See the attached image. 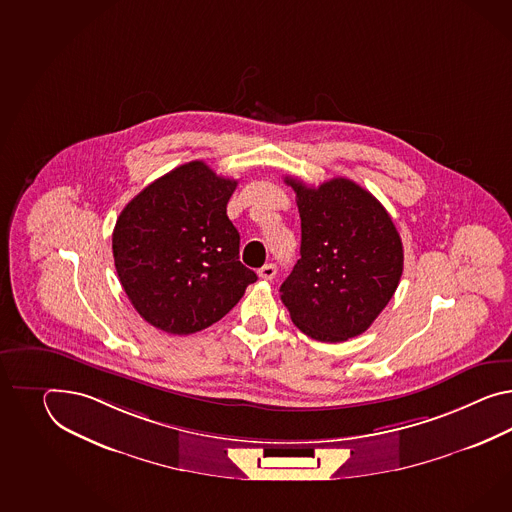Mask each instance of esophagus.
<instances>
[{"label": "esophagus", "mask_w": 512, "mask_h": 512, "mask_svg": "<svg viewBox=\"0 0 512 512\" xmlns=\"http://www.w3.org/2000/svg\"><path fill=\"white\" fill-rule=\"evenodd\" d=\"M275 272H277V268H275V264L272 262H268V264H264L262 268H259V277L264 279V281H272L275 277Z\"/></svg>", "instance_id": "34e87169"}]
</instances>
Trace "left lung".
I'll return each mask as SVG.
<instances>
[{
  "instance_id": "left-lung-1",
  "label": "left lung",
  "mask_w": 512,
  "mask_h": 512,
  "mask_svg": "<svg viewBox=\"0 0 512 512\" xmlns=\"http://www.w3.org/2000/svg\"><path fill=\"white\" fill-rule=\"evenodd\" d=\"M301 218L300 261L279 288L294 325L344 342L374 324L403 272V244L387 209L346 177L320 187L285 177Z\"/></svg>"
}]
</instances>
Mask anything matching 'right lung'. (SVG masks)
<instances>
[{"mask_svg": "<svg viewBox=\"0 0 512 512\" xmlns=\"http://www.w3.org/2000/svg\"><path fill=\"white\" fill-rule=\"evenodd\" d=\"M235 179L203 161L155 179L120 212L113 231L116 274L148 324L190 335L216 324L257 274L238 261L240 235L227 218Z\"/></svg>", "mask_w": 512, "mask_h": 512, "instance_id": "add662e5", "label": "right lung"}]
</instances>
